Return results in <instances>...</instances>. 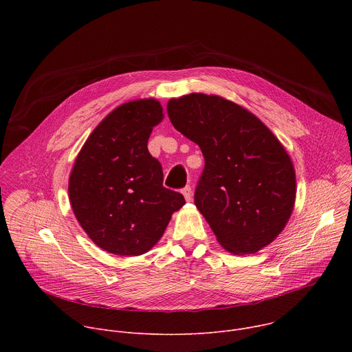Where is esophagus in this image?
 Listing matches in <instances>:
<instances>
[{"label":"esophagus","instance_id":"esophagus-1","mask_svg":"<svg viewBox=\"0 0 352 352\" xmlns=\"http://www.w3.org/2000/svg\"><path fill=\"white\" fill-rule=\"evenodd\" d=\"M182 195H184V197H185V200L186 202H189V200L192 199V188L188 185V186H185L184 189H182Z\"/></svg>","mask_w":352,"mask_h":352}]
</instances>
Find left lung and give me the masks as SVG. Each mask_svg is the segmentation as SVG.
I'll list each match as a JSON object with an SVG mask.
<instances>
[{
	"instance_id": "left-lung-1",
	"label": "left lung",
	"mask_w": 352,
	"mask_h": 352,
	"mask_svg": "<svg viewBox=\"0 0 352 352\" xmlns=\"http://www.w3.org/2000/svg\"><path fill=\"white\" fill-rule=\"evenodd\" d=\"M174 128L195 142L205 170L195 205L219 243L250 255L272 243L287 226L296 195L295 170L274 133L250 111L205 93L170 98Z\"/></svg>"
}]
</instances>
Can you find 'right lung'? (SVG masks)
Wrapping results in <instances>:
<instances>
[{
  "instance_id": "add662e5",
  "label": "right lung",
  "mask_w": 352,
  "mask_h": 352,
  "mask_svg": "<svg viewBox=\"0 0 352 352\" xmlns=\"http://www.w3.org/2000/svg\"><path fill=\"white\" fill-rule=\"evenodd\" d=\"M163 118L156 98L124 103L93 129L76 156L69 202L89 238L109 254L148 252L185 205L181 193L163 186L162 164L147 150Z\"/></svg>"
}]
</instances>
